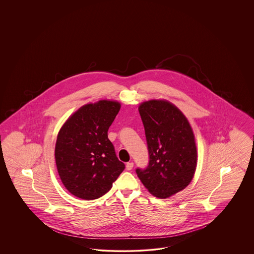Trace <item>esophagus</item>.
<instances>
[{
  "label": "esophagus",
  "instance_id": "esophagus-1",
  "mask_svg": "<svg viewBox=\"0 0 254 254\" xmlns=\"http://www.w3.org/2000/svg\"><path fill=\"white\" fill-rule=\"evenodd\" d=\"M133 166H134V164L132 163V162H128V163H127V165H126V168L127 170H131V169H133Z\"/></svg>",
  "mask_w": 254,
  "mask_h": 254
}]
</instances>
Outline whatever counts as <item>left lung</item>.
<instances>
[{"label": "left lung", "instance_id": "8db88e82", "mask_svg": "<svg viewBox=\"0 0 254 254\" xmlns=\"http://www.w3.org/2000/svg\"><path fill=\"white\" fill-rule=\"evenodd\" d=\"M138 112L149 164L136 173L153 195L167 198L184 190L194 175L197 153L192 127L184 114L167 100L145 101Z\"/></svg>", "mask_w": 254, "mask_h": 254}]
</instances>
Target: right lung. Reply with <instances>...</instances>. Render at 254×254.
I'll list each match as a JSON object with an SVG mask.
<instances>
[{
    "label": "right lung",
    "mask_w": 254,
    "mask_h": 254,
    "mask_svg": "<svg viewBox=\"0 0 254 254\" xmlns=\"http://www.w3.org/2000/svg\"><path fill=\"white\" fill-rule=\"evenodd\" d=\"M120 108L119 102L112 100L86 104L59 132L55 148L58 172L66 189L79 198L104 195L125 169L108 138Z\"/></svg>",
    "instance_id": "1"
}]
</instances>
